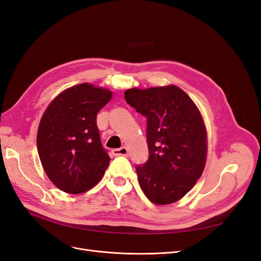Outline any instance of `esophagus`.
I'll list each match as a JSON object with an SVG mask.
<instances>
[{"label":"esophagus","mask_w":261,"mask_h":261,"mask_svg":"<svg viewBox=\"0 0 261 261\" xmlns=\"http://www.w3.org/2000/svg\"><path fill=\"white\" fill-rule=\"evenodd\" d=\"M113 154L114 155H127L128 154V150L126 147H122V148H118V149H114L113 150Z\"/></svg>","instance_id":"1"}]
</instances>
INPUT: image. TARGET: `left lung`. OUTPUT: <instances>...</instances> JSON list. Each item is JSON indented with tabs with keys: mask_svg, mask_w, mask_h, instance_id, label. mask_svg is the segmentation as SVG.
Wrapping results in <instances>:
<instances>
[{
	"mask_svg": "<svg viewBox=\"0 0 261 261\" xmlns=\"http://www.w3.org/2000/svg\"><path fill=\"white\" fill-rule=\"evenodd\" d=\"M124 94L147 117L149 159L136 167L141 189L155 204L181 199L201 176L207 160V129L199 109L175 85L135 87Z\"/></svg>",
	"mask_w": 261,
	"mask_h": 261,
	"instance_id": "8db88e82",
	"label": "left lung"
}]
</instances>
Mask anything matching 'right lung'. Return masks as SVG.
Listing matches in <instances>:
<instances>
[{
    "label": "right lung",
    "mask_w": 261,
    "mask_h": 261,
    "mask_svg": "<svg viewBox=\"0 0 261 261\" xmlns=\"http://www.w3.org/2000/svg\"><path fill=\"white\" fill-rule=\"evenodd\" d=\"M112 91L84 83L55 97L39 124L37 148L45 174L67 194H82L103 176L110 156L102 147L97 114Z\"/></svg>",
    "instance_id": "right-lung-1"
}]
</instances>
